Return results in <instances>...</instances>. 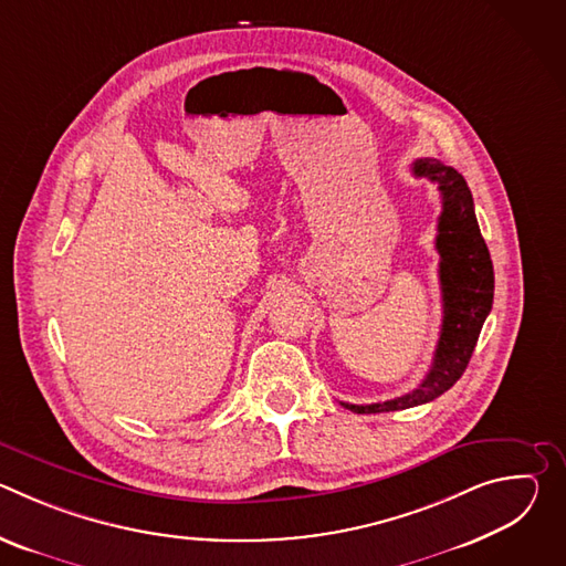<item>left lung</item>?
Returning a JSON list of instances; mask_svg holds the SVG:
<instances>
[{
  "label": "left lung",
  "mask_w": 566,
  "mask_h": 566,
  "mask_svg": "<svg viewBox=\"0 0 566 566\" xmlns=\"http://www.w3.org/2000/svg\"><path fill=\"white\" fill-rule=\"evenodd\" d=\"M415 177H426L439 186L441 217L437 223L439 280L443 297V325L434 360L417 389L371 406H343L356 415H378L423 406L448 391L465 371L483 322L493 308L495 273L486 241L481 237L474 203L465 179L437 158H417Z\"/></svg>",
  "instance_id": "8db88e82"
}]
</instances>
